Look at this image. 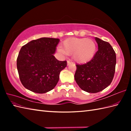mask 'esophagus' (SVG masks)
<instances>
[{"label":"esophagus","mask_w":131,"mask_h":131,"mask_svg":"<svg viewBox=\"0 0 131 131\" xmlns=\"http://www.w3.org/2000/svg\"><path fill=\"white\" fill-rule=\"evenodd\" d=\"M67 63H68V65H70L71 63H73V62H72L71 61H68Z\"/></svg>","instance_id":"obj_1"}]
</instances>
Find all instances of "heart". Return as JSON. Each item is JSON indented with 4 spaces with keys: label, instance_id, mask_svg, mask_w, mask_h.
Here are the masks:
<instances>
[{
    "label": "heart",
    "instance_id": "heart-1",
    "mask_svg": "<svg viewBox=\"0 0 131 131\" xmlns=\"http://www.w3.org/2000/svg\"><path fill=\"white\" fill-rule=\"evenodd\" d=\"M96 49L94 41L87 38H69L63 41L62 48L58 51L62 54H72L77 62L85 63L90 61L95 53Z\"/></svg>",
    "mask_w": 131,
    "mask_h": 131
}]
</instances>
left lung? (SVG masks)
I'll return each instance as SVG.
<instances>
[{"label": "left lung", "instance_id": "left-lung-1", "mask_svg": "<svg viewBox=\"0 0 131 131\" xmlns=\"http://www.w3.org/2000/svg\"><path fill=\"white\" fill-rule=\"evenodd\" d=\"M98 51L89 62L77 64L75 80L82 90L88 93H97L110 84L114 76L116 54L107 41L95 38Z\"/></svg>", "mask_w": 131, "mask_h": 131}]
</instances>
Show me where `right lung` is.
I'll return each mask as SVG.
<instances>
[{
    "instance_id": "add662e5",
    "label": "right lung",
    "mask_w": 131,
    "mask_h": 131,
    "mask_svg": "<svg viewBox=\"0 0 131 131\" xmlns=\"http://www.w3.org/2000/svg\"><path fill=\"white\" fill-rule=\"evenodd\" d=\"M59 39L41 38L22 47L17 59L19 79L27 90L44 93L53 90L67 66L54 56Z\"/></svg>"
}]
</instances>
